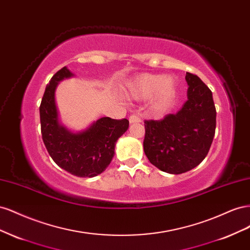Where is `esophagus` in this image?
<instances>
[{
  "label": "esophagus",
  "instance_id": "34e87169",
  "mask_svg": "<svg viewBox=\"0 0 250 250\" xmlns=\"http://www.w3.org/2000/svg\"><path fill=\"white\" fill-rule=\"evenodd\" d=\"M129 122H130V124H133V123H141L142 120H141L140 117L135 116V115H132V116H130V118H129Z\"/></svg>",
  "mask_w": 250,
  "mask_h": 250
}]
</instances>
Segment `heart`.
I'll return each mask as SVG.
<instances>
[{
    "mask_svg": "<svg viewBox=\"0 0 250 250\" xmlns=\"http://www.w3.org/2000/svg\"><path fill=\"white\" fill-rule=\"evenodd\" d=\"M177 93V83L170 75L143 73L126 82L124 95L128 99L144 100L150 97L151 108L167 112L173 105Z\"/></svg>",
    "mask_w": 250,
    "mask_h": 250,
    "instance_id": "1",
    "label": "heart"
}]
</instances>
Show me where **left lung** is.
<instances>
[{
	"label": "left lung",
	"instance_id": "8db88e82",
	"mask_svg": "<svg viewBox=\"0 0 250 250\" xmlns=\"http://www.w3.org/2000/svg\"><path fill=\"white\" fill-rule=\"evenodd\" d=\"M188 99L173 115L161 121H145L144 151L161 171L181 174L206 158L216 129V108L210 89L202 80L187 73Z\"/></svg>",
	"mask_w": 250,
	"mask_h": 250
}]
</instances>
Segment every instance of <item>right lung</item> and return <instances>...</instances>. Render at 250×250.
<instances>
[{"mask_svg":"<svg viewBox=\"0 0 250 250\" xmlns=\"http://www.w3.org/2000/svg\"><path fill=\"white\" fill-rule=\"evenodd\" d=\"M75 75L66 66L59 70L44 90L40 107L42 141L60 168L78 177H95L108 167L116 143L129 126V121L98 119L85 129L74 131L64 126L56 104V88Z\"/></svg>","mask_w":250,"mask_h":250,"instance_id":"right-lung-1","label":"right lung"}]
</instances>
